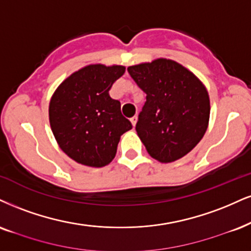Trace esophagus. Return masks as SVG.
<instances>
[{
  "instance_id": "esophagus-1",
  "label": "esophagus",
  "mask_w": 251,
  "mask_h": 251,
  "mask_svg": "<svg viewBox=\"0 0 251 251\" xmlns=\"http://www.w3.org/2000/svg\"><path fill=\"white\" fill-rule=\"evenodd\" d=\"M130 121H131V123H132V126H134V128H135V126H136V123H137V116H132L131 117V119H130Z\"/></svg>"
}]
</instances>
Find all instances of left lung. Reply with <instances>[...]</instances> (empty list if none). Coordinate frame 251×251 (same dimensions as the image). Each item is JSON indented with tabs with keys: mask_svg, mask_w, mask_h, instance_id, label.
Returning a JSON list of instances; mask_svg holds the SVG:
<instances>
[{
	"mask_svg": "<svg viewBox=\"0 0 251 251\" xmlns=\"http://www.w3.org/2000/svg\"><path fill=\"white\" fill-rule=\"evenodd\" d=\"M147 101L136 131L148 153L160 163L187 154L201 141L211 114L208 92L177 61L158 58L128 67Z\"/></svg>",
	"mask_w": 251,
	"mask_h": 251,
	"instance_id": "obj_1",
	"label": "left lung"
}]
</instances>
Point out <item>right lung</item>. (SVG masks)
Listing matches in <instances>:
<instances>
[{"label":"right lung","mask_w":251,"mask_h":251,"mask_svg":"<svg viewBox=\"0 0 251 251\" xmlns=\"http://www.w3.org/2000/svg\"><path fill=\"white\" fill-rule=\"evenodd\" d=\"M125 72L122 65H87L65 79L52 95V132L60 149L76 163L92 168L108 165L121 136L132 128L121 113L120 101L109 95Z\"/></svg>","instance_id":"right-lung-1"}]
</instances>
